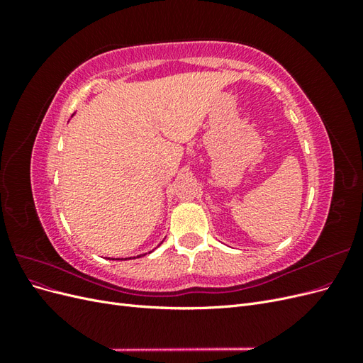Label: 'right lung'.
Instances as JSON below:
<instances>
[{
	"label": "right lung",
	"mask_w": 363,
	"mask_h": 363,
	"mask_svg": "<svg viewBox=\"0 0 363 363\" xmlns=\"http://www.w3.org/2000/svg\"><path fill=\"white\" fill-rule=\"evenodd\" d=\"M113 260H115V259H113ZM116 260H121V259H116Z\"/></svg>",
	"instance_id": "add662e5"
}]
</instances>
